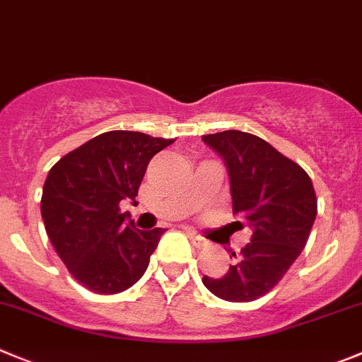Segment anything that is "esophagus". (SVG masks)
Instances as JSON below:
<instances>
[{
	"label": "esophagus",
	"mask_w": 362,
	"mask_h": 362,
	"mask_svg": "<svg viewBox=\"0 0 362 362\" xmlns=\"http://www.w3.org/2000/svg\"><path fill=\"white\" fill-rule=\"evenodd\" d=\"M187 235H189V239H191L192 245L197 246V248H205V246H207V241H205L204 238H200L197 232H189Z\"/></svg>",
	"instance_id": "1"
}]
</instances>
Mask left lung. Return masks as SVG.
Listing matches in <instances>:
<instances>
[{
	"instance_id": "obj_1",
	"label": "left lung",
	"mask_w": 362,
	"mask_h": 362,
	"mask_svg": "<svg viewBox=\"0 0 362 362\" xmlns=\"http://www.w3.org/2000/svg\"><path fill=\"white\" fill-rule=\"evenodd\" d=\"M202 139L225 158L232 212L253 230L241 253H232L238 261L227 275L202 282L221 300L252 302L272 291L305 248L318 214L316 192L302 165L257 135L225 130Z\"/></svg>"
}]
</instances>
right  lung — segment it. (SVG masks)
I'll list each match as a JSON object with an SVG mask.
<instances>
[{"instance_id": "right-lung-1", "label": "right lung", "mask_w": 362, "mask_h": 362, "mask_svg": "<svg viewBox=\"0 0 362 362\" xmlns=\"http://www.w3.org/2000/svg\"><path fill=\"white\" fill-rule=\"evenodd\" d=\"M171 143L143 132H105L49 170L40 198L46 234L89 291H127L146 272L164 228H135L119 204H135L148 162Z\"/></svg>"}]
</instances>
